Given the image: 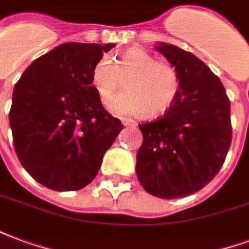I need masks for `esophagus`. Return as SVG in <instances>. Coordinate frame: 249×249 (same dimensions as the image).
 Instances as JSON below:
<instances>
[{"label": "esophagus", "mask_w": 249, "mask_h": 249, "mask_svg": "<svg viewBox=\"0 0 249 249\" xmlns=\"http://www.w3.org/2000/svg\"><path fill=\"white\" fill-rule=\"evenodd\" d=\"M121 123H123V125L124 126H136V121H133L132 119H126V117H124V119H121Z\"/></svg>", "instance_id": "34e87169"}]
</instances>
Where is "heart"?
<instances>
[{
  "label": "heart",
  "instance_id": "obj_1",
  "mask_svg": "<svg viewBox=\"0 0 249 249\" xmlns=\"http://www.w3.org/2000/svg\"><path fill=\"white\" fill-rule=\"evenodd\" d=\"M125 78L128 90L109 107L119 116L160 117L173 108L181 89L178 69L168 62L157 61L153 54L140 48L124 51L116 64L109 57H101L90 71L92 85L103 104L110 103Z\"/></svg>",
  "mask_w": 249,
  "mask_h": 249
}]
</instances>
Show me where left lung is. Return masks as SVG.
Masks as SVG:
<instances>
[{"label":"left lung","instance_id":"obj_1","mask_svg":"<svg viewBox=\"0 0 249 249\" xmlns=\"http://www.w3.org/2000/svg\"><path fill=\"white\" fill-rule=\"evenodd\" d=\"M156 49L178 69L181 89L173 108L140 124L136 173L146 192L185 197L219 173L232 141L231 103L220 78L200 58L161 42Z\"/></svg>","mask_w":249,"mask_h":249}]
</instances>
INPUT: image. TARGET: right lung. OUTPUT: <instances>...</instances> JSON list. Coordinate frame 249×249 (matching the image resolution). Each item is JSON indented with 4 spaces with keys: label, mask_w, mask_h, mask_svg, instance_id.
Returning <instances> with one entry per match:
<instances>
[{
    "label": "right lung",
    "mask_w": 249,
    "mask_h": 249,
    "mask_svg": "<svg viewBox=\"0 0 249 249\" xmlns=\"http://www.w3.org/2000/svg\"><path fill=\"white\" fill-rule=\"evenodd\" d=\"M114 44L66 42L32 62L13 90L9 123L21 165L53 191H78L97 176L124 125L104 109L90 80Z\"/></svg>",
    "instance_id": "obj_1"
}]
</instances>
